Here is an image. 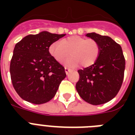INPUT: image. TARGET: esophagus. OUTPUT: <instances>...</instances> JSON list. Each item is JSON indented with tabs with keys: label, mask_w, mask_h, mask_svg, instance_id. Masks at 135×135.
<instances>
[{
	"label": "esophagus",
	"mask_w": 135,
	"mask_h": 135,
	"mask_svg": "<svg viewBox=\"0 0 135 135\" xmlns=\"http://www.w3.org/2000/svg\"><path fill=\"white\" fill-rule=\"evenodd\" d=\"M64 69H65V72H66V74H69V72L71 71V69H70L69 68L66 67V66H65V67H64Z\"/></svg>",
	"instance_id": "1"
}]
</instances>
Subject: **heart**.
I'll return each mask as SVG.
<instances>
[{
  "label": "heart",
  "mask_w": 135,
  "mask_h": 135,
  "mask_svg": "<svg viewBox=\"0 0 135 135\" xmlns=\"http://www.w3.org/2000/svg\"><path fill=\"white\" fill-rule=\"evenodd\" d=\"M49 52L56 61L61 62L69 57L64 64L68 66L89 67L97 61L100 52V46L94 39L79 36H72L61 41H55L49 47Z\"/></svg>",
  "instance_id": "1"
}]
</instances>
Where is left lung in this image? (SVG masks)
I'll return each mask as SVG.
<instances>
[{
    "mask_svg": "<svg viewBox=\"0 0 135 135\" xmlns=\"http://www.w3.org/2000/svg\"><path fill=\"white\" fill-rule=\"evenodd\" d=\"M100 46V52L92 66L78 70L76 88L80 97L92 105L108 102L119 92L124 78L126 60L120 45L107 36L90 33Z\"/></svg>",
    "mask_w": 135,
    "mask_h": 135,
    "instance_id": "obj_1",
    "label": "left lung"
}]
</instances>
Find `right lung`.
<instances>
[{
	"instance_id": "add662e5",
	"label": "right lung",
	"mask_w": 135,
	"mask_h": 135,
	"mask_svg": "<svg viewBox=\"0 0 135 135\" xmlns=\"http://www.w3.org/2000/svg\"><path fill=\"white\" fill-rule=\"evenodd\" d=\"M65 35L42 31L26 36L15 45L9 72L14 88L24 100L41 104L55 97L66 75L49 47Z\"/></svg>"
}]
</instances>
